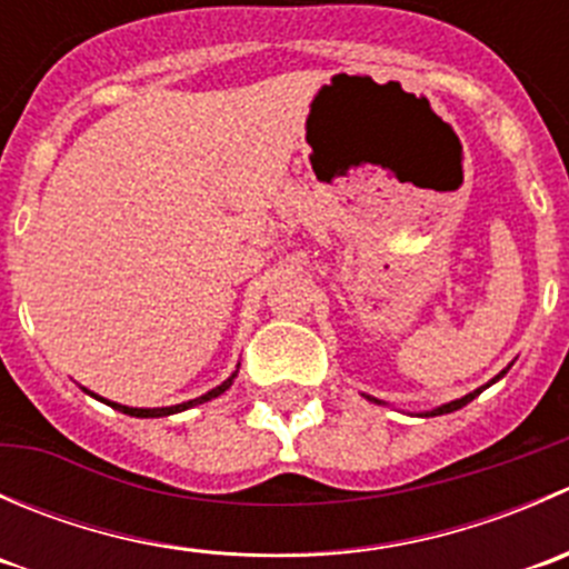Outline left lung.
Segmentation results:
<instances>
[{
	"label": "left lung",
	"instance_id": "left-lung-1",
	"mask_svg": "<svg viewBox=\"0 0 569 569\" xmlns=\"http://www.w3.org/2000/svg\"><path fill=\"white\" fill-rule=\"evenodd\" d=\"M503 375H507V369H503L501 371V375H498V377H492V380L490 382H487V386L485 388H490L492 386V382H498V380H501V377ZM485 388H476V391L473 393H468V396H462V399H455V401H449V405H440V407H435V410H427V412H423V416H443V412H455V410H460V407H465V405H468V401H473L476 399V396H479L481 391H485ZM369 399H371V396H369ZM371 401H377V399H371Z\"/></svg>",
	"mask_w": 569,
	"mask_h": 569
}]
</instances>
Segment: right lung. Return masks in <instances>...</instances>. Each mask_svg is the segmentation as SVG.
I'll list each match as a JSON object with an SVG mask.
<instances>
[{
    "mask_svg": "<svg viewBox=\"0 0 569 569\" xmlns=\"http://www.w3.org/2000/svg\"><path fill=\"white\" fill-rule=\"evenodd\" d=\"M237 371H239V369H237ZM237 371H233V375H231V377H228V380H226V382H222V386L211 388V391H209V393L198 396V399H189V401H181V405H173V407H126V405H118V401H109V399H101V396L90 393V391H88V388H84V393L96 396V399H101V401H104V405H109V407H114V410L126 412V416H134V418H162V416H173V412L189 410V407H194V405H203V401H209V399H217V396H220V393H226V391H228V388H231V382H233V377H237Z\"/></svg>",
    "mask_w": 569,
    "mask_h": 569,
    "instance_id": "obj_1",
    "label": "right lung"
}]
</instances>
